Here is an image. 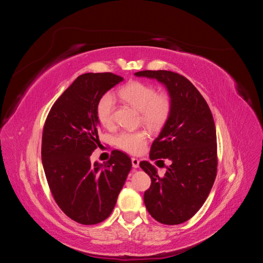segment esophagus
<instances>
[{
  "label": "esophagus",
  "mask_w": 263,
  "mask_h": 263,
  "mask_svg": "<svg viewBox=\"0 0 263 263\" xmlns=\"http://www.w3.org/2000/svg\"><path fill=\"white\" fill-rule=\"evenodd\" d=\"M132 164H133V168H138L139 166V160L137 158H132Z\"/></svg>",
  "instance_id": "1"
}]
</instances>
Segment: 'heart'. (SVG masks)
I'll use <instances>...</instances> for the list:
<instances>
[{"label":"heart","instance_id":"1","mask_svg":"<svg viewBox=\"0 0 263 263\" xmlns=\"http://www.w3.org/2000/svg\"><path fill=\"white\" fill-rule=\"evenodd\" d=\"M118 97L129 105L140 110L141 119L150 128L162 127L171 114L172 100L168 93H157L151 84L133 81L118 91ZM115 98L112 93H105L97 106L100 123L109 128L114 125ZM148 135L145 130L122 132L115 137V145L126 153L139 154L145 149Z\"/></svg>","mask_w":263,"mask_h":263}]
</instances>
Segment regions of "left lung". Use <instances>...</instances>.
Wrapping results in <instances>:
<instances>
[{
    "label": "left lung",
    "instance_id": "obj_1",
    "mask_svg": "<svg viewBox=\"0 0 263 263\" xmlns=\"http://www.w3.org/2000/svg\"><path fill=\"white\" fill-rule=\"evenodd\" d=\"M136 77L157 79L172 100L171 114L150 149L151 160L168 159L160 177L155 166L141 161L151 179L144 194L149 214L164 225L182 224L202 208L217 173L216 128L208 103L185 77L166 70H145Z\"/></svg>",
    "mask_w": 263,
    "mask_h": 263
}]
</instances>
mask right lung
Listing matches in <instances>:
<instances>
[{"mask_svg":"<svg viewBox=\"0 0 263 263\" xmlns=\"http://www.w3.org/2000/svg\"><path fill=\"white\" fill-rule=\"evenodd\" d=\"M123 80L110 72L79 76L54 102L44 125L47 182L60 210L79 224H99L109 216L132 169L130 158L119 150L104 164L90 161L101 145L98 103Z\"/></svg>","mask_w":263,"mask_h":263,"instance_id":"add662e5","label":"right lung"}]
</instances>
